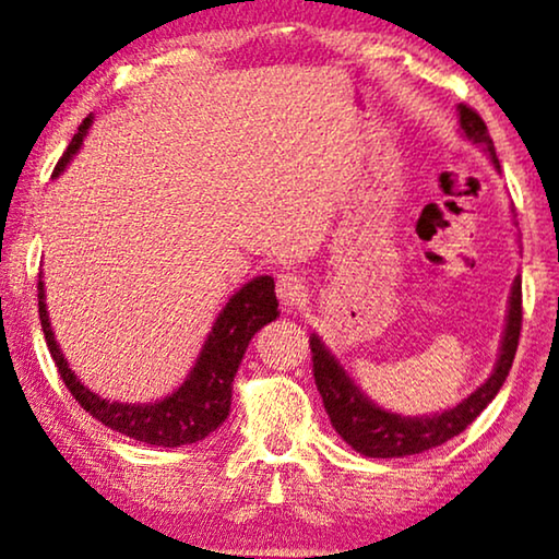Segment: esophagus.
<instances>
[{
    "mask_svg": "<svg viewBox=\"0 0 559 559\" xmlns=\"http://www.w3.org/2000/svg\"><path fill=\"white\" fill-rule=\"evenodd\" d=\"M278 299L288 311L299 309L307 301V284H304L301 275L284 273L278 275Z\"/></svg>",
    "mask_w": 559,
    "mask_h": 559,
    "instance_id": "obj_1",
    "label": "esophagus"
}]
</instances>
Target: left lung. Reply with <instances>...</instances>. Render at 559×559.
Masks as SVG:
<instances>
[{
  "instance_id": "left-lung-1",
  "label": "left lung",
  "mask_w": 559,
  "mask_h": 559,
  "mask_svg": "<svg viewBox=\"0 0 559 559\" xmlns=\"http://www.w3.org/2000/svg\"><path fill=\"white\" fill-rule=\"evenodd\" d=\"M457 111L463 135L473 140L475 145H480L498 168L493 140H490L486 122H483L478 111L465 107V104H460ZM519 332H522V278L516 275V281L511 286L509 317H506L501 353H498L493 373H490V378L480 389H475L471 396L442 414L401 416L376 406L366 393L357 389L353 378L337 362V357L324 347V342L317 334H311L309 347L311 362H314V383L317 391L322 393V404L326 414H330L334 431L355 452H360L366 457L419 455V452L440 448V444L452 440V437H457L460 431H465L467 424H473L475 416L496 399L506 376H509L513 355H516Z\"/></svg>"
}]
</instances>
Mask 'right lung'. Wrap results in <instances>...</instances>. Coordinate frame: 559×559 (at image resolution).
<instances>
[{"instance_id":"1","label":"right lung","mask_w":559,"mask_h":559,"mask_svg":"<svg viewBox=\"0 0 559 559\" xmlns=\"http://www.w3.org/2000/svg\"><path fill=\"white\" fill-rule=\"evenodd\" d=\"M88 124H92V115L79 124V132L66 147L63 158L58 160L53 176L61 174L73 155L79 153ZM37 311H40L43 334H46L58 373H61L66 389L79 401L81 408H86L104 427L122 431L124 437H132L138 442L158 444V448H181V444L210 437L229 416L233 381L242 362L245 349H248L252 334L260 326L278 317V301H275V284L271 275H258L250 284H245L219 311L217 322H214L210 337H206L202 353H199L186 381L170 396L155 401V404L107 401L96 396L92 389H86L79 381L76 373L69 368V360L63 357L61 347H58L53 330H50L43 281H37Z\"/></svg>"}]
</instances>
